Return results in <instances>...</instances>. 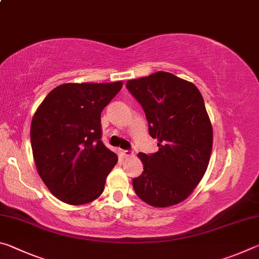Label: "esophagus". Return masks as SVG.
<instances>
[{"label": "esophagus", "instance_id": "1", "mask_svg": "<svg viewBox=\"0 0 259 259\" xmlns=\"http://www.w3.org/2000/svg\"><path fill=\"white\" fill-rule=\"evenodd\" d=\"M121 153H122V155H123V157H129L134 154L133 151H130V150H122Z\"/></svg>", "mask_w": 259, "mask_h": 259}]
</instances>
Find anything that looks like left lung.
Instances as JSON below:
<instances>
[{
    "instance_id": "1",
    "label": "left lung",
    "mask_w": 259,
    "mask_h": 259,
    "mask_svg": "<svg viewBox=\"0 0 259 259\" xmlns=\"http://www.w3.org/2000/svg\"><path fill=\"white\" fill-rule=\"evenodd\" d=\"M145 112L159 151L139 153L144 171L133 179L136 194L153 207L185 200L202 179L212 148V126L202 95L193 83L168 72L126 82Z\"/></svg>"
}]
</instances>
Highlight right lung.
<instances>
[{"label": "right lung", "mask_w": 259, "mask_h": 259, "mask_svg": "<svg viewBox=\"0 0 259 259\" xmlns=\"http://www.w3.org/2000/svg\"><path fill=\"white\" fill-rule=\"evenodd\" d=\"M122 84H61L34 114L30 143L35 164L47 187L63 202L89 203L103 193L117 156L102 142L100 114Z\"/></svg>", "instance_id": "1"}]
</instances>
